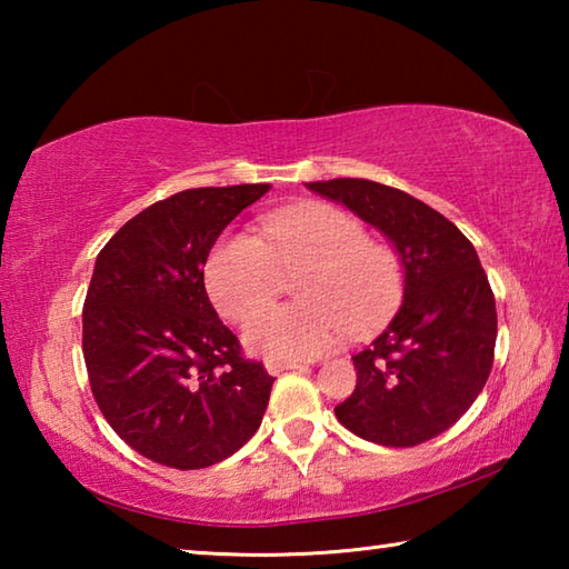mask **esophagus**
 I'll return each mask as SVG.
<instances>
[{
    "label": "esophagus",
    "instance_id": "esophagus-1",
    "mask_svg": "<svg viewBox=\"0 0 569 569\" xmlns=\"http://www.w3.org/2000/svg\"><path fill=\"white\" fill-rule=\"evenodd\" d=\"M266 369H268V373H273V377H276V373H283V371H293V369H306V363H276V361H271V363H268L266 366Z\"/></svg>",
    "mask_w": 569,
    "mask_h": 569
}]
</instances>
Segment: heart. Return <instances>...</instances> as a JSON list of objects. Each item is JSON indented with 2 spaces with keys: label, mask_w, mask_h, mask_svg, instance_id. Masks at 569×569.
I'll list each match as a JSON object with an SVG mask.
<instances>
[{
  "label": "heart",
  "mask_w": 569,
  "mask_h": 569,
  "mask_svg": "<svg viewBox=\"0 0 569 569\" xmlns=\"http://www.w3.org/2000/svg\"><path fill=\"white\" fill-rule=\"evenodd\" d=\"M298 270L301 305L260 308L280 290L283 274ZM210 301L230 321H246V346L271 361L316 359L336 349L346 333L381 329L403 298L401 256L369 240L359 218L331 206H301L263 218L261 238L230 233L206 261Z\"/></svg>",
  "instance_id": "heart-1"
}]
</instances>
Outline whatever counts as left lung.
Instances as JSON below:
<instances>
[{"instance_id":"1","label":"left lung","mask_w":569,"mask_h":569,"mask_svg":"<svg viewBox=\"0 0 569 569\" xmlns=\"http://www.w3.org/2000/svg\"><path fill=\"white\" fill-rule=\"evenodd\" d=\"M379 228L401 256L403 303L353 356L356 389L336 419L383 447H417L461 419L495 361L497 308L475 246L435 208L363 178L306 182Z\"/></svg>"}]
</instances>
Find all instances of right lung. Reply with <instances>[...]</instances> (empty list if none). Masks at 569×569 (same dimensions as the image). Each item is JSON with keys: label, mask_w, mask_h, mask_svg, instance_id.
<instances>
[{"label": "right lung", "mask_w": 569, "mask_h": 569, "mask_svg": "<svg viewBox=\"0 0 569 569\" xmlns=\"http://www.w3.org/2000/svg\"><path fill=\"white\" fill-rule=\"evenodd\" d=\"M268 188L176 192L128 220L94 261L82 308L92 397L114 435L162 467L218 465L261 427L276 379L218 319L203 266Z\"/></svg>", "instance_id": "add662e5"}]
</instances>
